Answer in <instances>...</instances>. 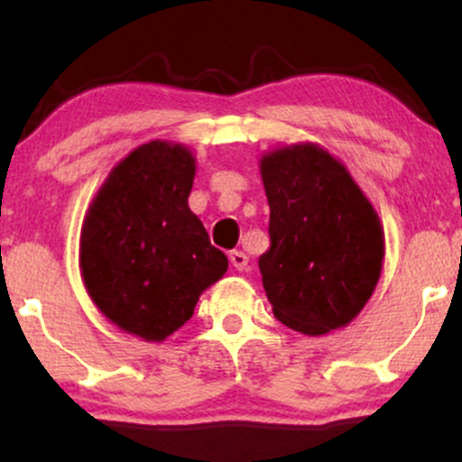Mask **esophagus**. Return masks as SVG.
<instances>
[{"label": "esophagus", "mask_w": 462, "mask_h": 462, "mask_svg": "<svg viewBox=\"0 0 462 462\" xmlns=\"http://www.w3.org/2000/svg\"><path fill=\"white\" fill-rule=\"evenodd\" d=\"M230 263H232V267L238 269V272H245L249 258L245 252H238V249H235V252H230Z\"/></svg>", "instance_id": "obj_1"}]
</instances>
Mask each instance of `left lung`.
Returning <instances> with one entry per match:
<instances>
[{
	"label": "left lung",
	"mask_w": 462,
	"mask_h": 462,
	"mask_svg": "<svg viewBox=\"0 0 462 462\" xmlns=\"http://www.w3.org/2000/svg\"><path fill=\"white\" fill-rule=\"evenodd\" d=\"M272 245L258 258L275 319L319 337L347 326L380 280L384 232L346 164L312 143L261 158Z\"/></svg>",
	"instance_id": "left-lung-1"
}]
</instances>
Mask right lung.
I'll return each instance as SVG.
<instances>
[{
  "mask_svg": "<svg viewBox=\"0 0 462 462\" xmlns=\"http://www.w3.org/2000/svg\"><path fill=\"white\" fill-rule=\"evenodd\" d=\"M193 178L190 150L150 141L110 171L84 217V286L116 328L145 341L182 328L227 272L226 254L189 208Z\"/></svg>",
  "mask_w": 462,
  "mask_h": 462,
  "instance_id": "1",
  "label": "right lung"
}]
</instances>
